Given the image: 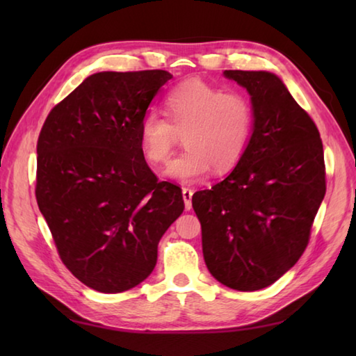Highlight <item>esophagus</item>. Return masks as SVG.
<instances>
[{
	"label": "esophagus",
	"instance_id": "esophagus-1",
	"mask_svg": "<svg viewBox=\"0 0 356 356\" xmlns=\"http://www.w3.org/2000/svg\"><path fill=\"white\" fill-rule=\"evenodd\" d=\"M182 195H184L185 208H186V211H190V209L193 208V203H191V199H193V190H190V188H182Z\"/></svg>",
	"mask_w": 356,
	"mask_h": 356
}]
</instances>
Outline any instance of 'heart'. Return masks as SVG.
I'll use <instances>...</instances> for the list:
<instances>
[{
  "label": "heart",
  "mask_w": 356,
  "mask_h": 356,
  "mask_svg": "<svg viewBox=\"0 0 356 356\" xmlns=\"http://www.w3.org/2000/svg\"><path fill=\"white\" fill-rule=\"evenodd\" d=\"M165 111L170 121L154 111L142 118L139 145L151 165H161L171 156L176 133H185L186 149L166 166V177L197 182L213 166L225 172L243 156L252 128V107L243 95L190 79L168 93Z\"/></svg>",
  "instance_id": "1"
}]
</instances>
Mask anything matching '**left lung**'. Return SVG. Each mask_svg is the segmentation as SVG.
Returning a JSON list of instances; mask_svg holds the SVG:
<instances>
[{
    "label": "left lung",
    "mask_w": 356,
    "mask_h": 356,
    "mask_svg": "<svg viewBox=\"0 0 356 356\" xmlns=\"http://www.w3.org/2000/svg\"><path fill=\"white\" fill-rule=\"evenodd\" d=\"M251 96L252 133L222 182L193 195L207 268L236 291L268 287L307 246L326 194L318 128L270 72L225 70Z\"/></svg>",
    "instance_id": "left-lung-1"
}]
</instances>
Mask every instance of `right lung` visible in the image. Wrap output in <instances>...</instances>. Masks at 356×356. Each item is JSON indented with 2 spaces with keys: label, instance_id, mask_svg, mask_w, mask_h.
Returning <instances> with one entry per match:
<instances>
[{
  "label": "right lung",
  "instance_id": "1",
  "mask_svg": "<svg viewBox=\"0 0 356 356\" xmlns=\"http://www.w3.org/2000/svg\"><path fill=\"white\" fill-rule=\"evenodd\" d=\"M171 78L95 73L49 113L38 139V207L65 266L97 292L142 283L185 209L182 190L157 182L139 145L140 120Z\"/></svg>",
  "mask_w": 356,
  "mask_h": 356
}]
</instances>
